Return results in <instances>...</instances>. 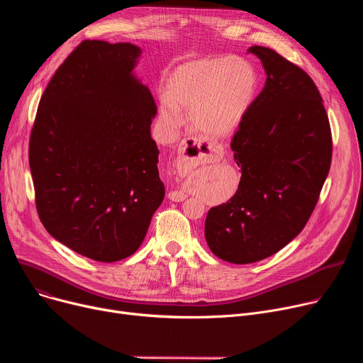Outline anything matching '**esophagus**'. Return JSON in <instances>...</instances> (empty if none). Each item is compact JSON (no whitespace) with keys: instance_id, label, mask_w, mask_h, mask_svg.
<instances>
[{"instance_id":"1","label":"esophagus","mask_w":363,"mask_h":363,"mask_svg":"<svg viewBox=\"0 0 363 363\" xmlns=\"http://www.w3.org/2000/svg\"><path fill=\"white\" fill-rule=\"evenodd\" d=\"M216 156V148L211 144L203 143L196 138H185L178 145V157L175 167L179 177L188 175L200 163H206ZM188 197L184 188H178L169 193L172 201H184Z\"/></svg>"}]
</instances>
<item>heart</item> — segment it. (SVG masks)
<instances>
[{"instance_id": "1", "label": "heart", "mask_w": 363, "mask_h": 363, "mask_svg": "<svg viewBox=\"0 0 363 363\" xmlns=\"http://www.w3.org/2000/svg\"><path fill=\"white\" fill-rule=\"evenodd\" d=\"M259 91V73L233 55L204 57L178 66L166 79L159 118L166 129L181 125L188 111L189 126L208 137L234 133L252 110Z\"/></svg>"}]
</instances>
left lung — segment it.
I'll return each mask as SVG.
<instances>
[{"mask_svg": "<svg viewBox=\"0 0 363 363\" xmlns=\"http://www.w3.org/2000/svg\"><path fill=\"white\" fill-rule=\"evenodd\" d=\"M266 82L231 143L237 193L206 216L208 249L237 264L279 252L309 220L333 155L327 111L311 76L266 47H250Z\"/></svg>", "mask_w": 363, "mask_h": 363, "instance_id": "left-lung-1", "label": "left lung"}]
</instances>
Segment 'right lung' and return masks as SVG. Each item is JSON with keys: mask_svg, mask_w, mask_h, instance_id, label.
Returning a JSON list of instances; mask_svg holds the SVG:
<instances>
[{"mask_svg": "<svg viewBox=\"0 0 363 363\" xmlns=\"http://www.w3.org/2000/svg\"><path fill=\"white\" fill-rule=\"evenodd\" d=\"M143 50L84 41L47 85L29 141L45 230L97 262L138 250L164 199L150 126L157 107L133 72Z\"/></svg>", "mask_w": 363, "mask_h": 363, "instance_id": "right-lung-1", "label": "right lung"}]
</instances>
